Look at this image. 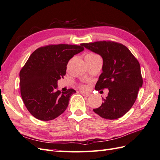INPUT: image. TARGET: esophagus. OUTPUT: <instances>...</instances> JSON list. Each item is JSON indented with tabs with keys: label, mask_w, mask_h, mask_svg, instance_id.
<instances>
[{
	"label": "esophagus",
	"mask_w": 160,
	"mask_h": 160,
	"mask_svg": "<svg viewBox=\"0 0 160 160\" xmlns=\"http://www.w3.org/2000/svg\"><path fill=\"white\" fill-rule=\"evenodd\" d=\"M82 95L83 96H84V97H89L90 95H91V94H89V93H85V92H82Z\"/></svg>",
	"instance_id": "1"
}]
</instances>
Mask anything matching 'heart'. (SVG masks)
<instances>
[{
	"mask_svg": "<svg viewBox=\"0 0 160 160\" xmlns=\"http://www.w3.org/2000/svg\"><path fill=\"white\" fill-rule=\"evenodd\" d=\"M97 56H98V55H97L96 54H94V53H88V54L86 55L85 57H87V58H91V57H95ZM80 88H81V89L84 90V91H85V90H87L88 88L87 86H86V85H82Z\"/></svg>",
	"mask_w": 160,
	"mask_h": 160,
	"instance_id": "heart-1",
	"label": "heart"
}]
</instances>
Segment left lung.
I'll list each match as a JSON object with an SVG mask.
<instances>
[{"label":"left lung","instance_id":"8db88e82","mask_svg":"<svg viewBox=\"0 0 160 160\" xmlns=\"http://www.w3.org/2000/svg\"><path fill=\"white\" fill-rule=\"evenodd\" d=\"M88 50L100 55L103 60V72L95 85L97 91L109 89L108 97L99 108L93 109L107 120L120 118L132 107L142 85L141 67L129 49L113 41L83 43Z\"/></svg>","mask_w":160,"mask_h":160}]
</instances>
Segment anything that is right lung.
Segmentation results:
<instances>
[{
	"label": "right lung",
	"mask_w": 160,
	"mask_h": 160,
	"mask_svg": "<svg viewBox=\"0 0 160 160\" xmlns=\"http://www.w3.org/2000/svg\"><path fill=\"white\" fill-rule=\"evenodd\" d=\"M83 44H49L32 53L19 72L20 92L27 109L36 119L52 120L67 109L72 88L61 92L57 81L66 74L69 60L84 50Z\"/></svg>",
	"instance_id": "right-lung-1"
}]
</instances>
